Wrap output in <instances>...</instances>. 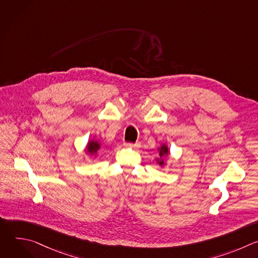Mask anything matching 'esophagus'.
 <instances>
[{
	"label": "esophagus",
	"mask_w": 258,
	"mask_h": 258,
	"mask_svg": "<svg viewBox=\"0 0 258 258\" xmlns=\"http://www.w3.org/2000/svg\"><path fill=\"white\" fill-rule=\"evenodd\" d=\"M125 147H131V148H140L141 147V143L137 142V143H124Z\"/></svg>",
	"instance_id": "34e87169"
}]
</instances>
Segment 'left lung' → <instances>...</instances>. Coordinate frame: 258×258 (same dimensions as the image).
<instances>
[{"label": "left lung", "mask_w": 258, "mask_h": 258, "mask_svg": "<svg viewBox=\"0 0 258 258\" xmlns=\"http://www.w3.org/2000/svg\"><path fill=\"white\" fill-rule=\"evenodd\" d=\"M166 154H168V149H167V147H166V146H164V145H163V146L161 147V148H160L159 156H160V157H163V156H165ZM159 164H160V165H162V164H163V160H160V161H159Z\"/></svg>", "instance_id": "1"}]
</instances>
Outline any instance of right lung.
I'll list each match as a JSON object with an SVG mask.
<instances>
[{"mask_svg": "<svg viewBox=\"0 0 258 258\" xmlns=\"http://www.w3.org/2000/svg\"><path fill=\"white\" fill-rule=\"evenodd\" d=\"M100 149V144L95 141H91L88 145V152L89 153H96Z\"/></svg>", "mask_w": 258, "mask_h": 258, "instance_id": "obj_1", "label": "right lung"}]
</instances>
